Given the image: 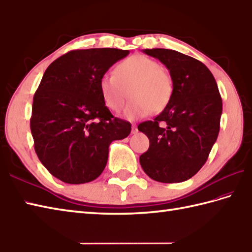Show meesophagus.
Here are the masks:
<instances>
[{
    "label": "esophagus",
    "mask_w": 252,
    "mask_h": 252,
    "mask_svg": "<svg viewBox=\"0 0 252 252\" xmlns=\"http://www.w3.org/2000/svg\"><path fill=\"white\" fill-rule=\"evenodd\" d=\"M138 132V128L136 125H132V129H131V133L132 135H136V133Z\"/></svg>",
    "instance_id": "34e87169"
}]
</instances>
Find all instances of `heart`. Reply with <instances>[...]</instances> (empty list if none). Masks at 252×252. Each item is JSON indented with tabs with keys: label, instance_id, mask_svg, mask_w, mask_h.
Returning a JSON list of instances; mask_svg holds the SVG:
<instances>
[{
	"label": "heart",
	"instance_id": "1",
	"mask_svg": "<svg viewBox=\"0 0 252 252\" xmlns=\"http://www.w3.org/2000/svg\"><path fill=\"white\" fill-rule=\"evenodd\" d=\"M128 90L132 99L125 111L126 119H141L165 109L173 95V80L158 61L137 54L122 61L114 75L104 74L100 79L104 103L114 112L123 110Z\"/></svg>",
	"mask_w": 252,
	"mask_h": 252
}]
</instances>
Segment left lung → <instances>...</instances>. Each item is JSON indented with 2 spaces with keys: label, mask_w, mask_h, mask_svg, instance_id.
Returning a JSON list of instances; mask_svg holds the SVG:
<instances>
[{
  "label": "left lung",
  "mask_w": 252,
  "mask_h": 252,
  "mask_svg": "<svg viewBox=\"0 0 252 252\" xmlns=\"http://www.w3.org/2000/svg\"><path fill=\"white\" fill-rule=\"evenodd\" d=\"M143 53L166 66L173 95L161 114L138 126L150 140L140 165L153 181L185 182L203 166L218 139L222 97L212 73L200 61L167 49Z\"/></svg>",
  "instance_id": "left-lung-1"
}]
</instances>
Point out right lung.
<instances>
[{"instance_id": "obj_1", "label": "right lung", "mask_w": 252, "mask_h": 252, "mask_svg": "<svg viewBox=\"0 0 252 252\" xmlns=\"http://www.w3.org/2000/svg\"><path fill=\"white\" fill-rule=\"evenodd\" d=\"M128 50H73L51 63L33 95L30 129L44 167L66 184H85L101 175L113 140L131 125L112 115L100 79Z\"/></svg>"}]
</instances>
